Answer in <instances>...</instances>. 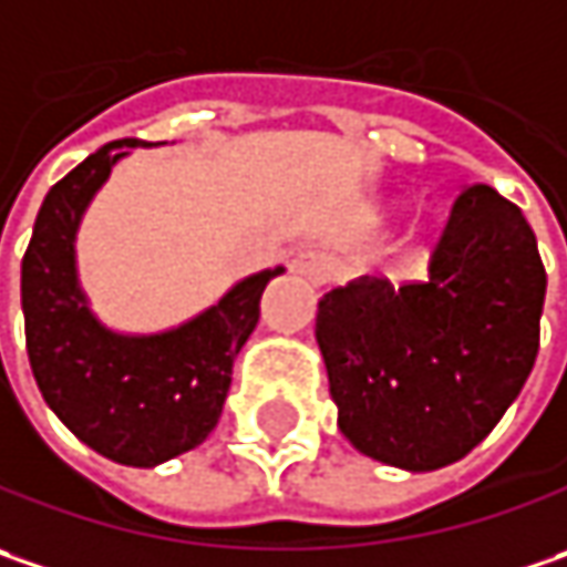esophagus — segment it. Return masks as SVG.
<instances>
[{
	"mask_svg": "<svg viewBox=\"0 0 567 567\" xmlns=\"http://www.w3.org/2000/svg\"><path fill=\"white\" fill-rule=\"evenodd\" d=\"M291 272L313 285H323L330 279V259H327V254H320V250H308V254H301V257L291 262Z\"/></svg>",
	"mask_w": 567,
	"mask_h": 567,
	"instance_id": "esophagus-1",
	"label": "esophagus"
}]
</instances>
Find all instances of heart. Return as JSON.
Here are the masks:
<instances>
[{"label": "heart", "mask_w": 567, "mask_h": 567, "mask_svg": "<svg viewBox=\"0 0 567 567\" xmlns=\"http://www.w3.org/2000/svg\"><path fill=\"white\" fill-rule=\"evenodd\" d=\"M419 235H422V228H412V231H409V237H412V240H415Z\"/></svg>", "instance_id": "1"}]
</instances>
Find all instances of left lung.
<instances>
[{
	"instance_id": "1",
	"label": "left lung",
	"mask_w": 567,
	"mask_h": 567,
	"mask_svg": "<svg viewBox=\"0 0 567 567\" xmlns=\"http://www.w3.org/2000/svg\"><path fill=\"white\" fill-rule=\"evenodd\" d=\"M546 269L524 212L466 186L429 282L361 276L317 305L339 431L386 466L429 473L502 422L539 352Z\"/></svg>"
}]
</instances>
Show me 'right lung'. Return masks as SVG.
I'll return each mask as SVG.
<instances>
[{"label": "right lung", "instance_id": "right-lung-1", "mask_svg": "<svg viewBox=\"0 0 567 567\" xmlns=\"http://www.w3.org/2000/svg\"><path fill=\"white\" fill-rule=\"evenodd\" d=\"M142 138H116L69 171L43 199L21 259L28 358L47 406L82 444L123 466H158L193 451L218 425L231 368L282 266L235 282L212 308L161 332L101 323L79 282L75 237L113 164Z\"/></svg>", "mask_w": 567, "mask_h": 567}]
</instances>
